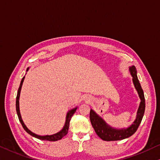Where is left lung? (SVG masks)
Listing matches in <instances>:
<instances>
[{"instance_id":"1","label":"left lung","mask_w":160,"mask_h":160,"mask_svg":"<svg viewBox=\"0 0 160 160\" xmlns=\"http://www.w3.org/2000/svg\"><path fill=\"white\" fill-rule=\"evenodd\" d=\"M130 73L133 77L132 80H133L134 87L138 92L139 96L141 99V102H140L138 112H137V119L132 125H131V127L125 129H113L108 126L104 120L98 116L92 109H91L90 111V121L93 128L94 129L95 132L98 136L104 141H117V140L128 138L136 132L143 118L144 110H145V100H144V92L137 78L136 67L134 66L130 67Z\"/></svg>"}]
</instances>
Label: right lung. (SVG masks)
<instances>
[{
  "instance_id": "right-lung-1",
  "label": "right lung",
  "mask_w": 160,
  "mask_h": 160,
  "mask_svg": "<svg viewBox=\"0 0 160 160\" xmlns=\"http://www.w3.org/2000/svg\"><path fill=\"white\" fill-rule=\"evenodd\" d=\"M24 78H25V77H23V78H22V80H21V82L20 87H19L18 90V93H17L16 102V107L17 114H18V119H19V121H20L21 124L22 125V127H23V128L27 132V133H28L29 134L31 135V136L36 137V138L39 139H41V140H45V141H53V142H55V141H57V140H59L61 139H62L63 137H64L65 135L67 134V133H68V128H69V122L71 121V119H72V116L73 115V114H74V113L76 112V111H77V108H75V109L71 110V111H69V112H68L67 116H66V123H65L64 127H63V128L62 129V130H61V131H60L59 132H58V133H56L55 134L46 135V136H39V135H37V134H33V132H31L30 130L28 129V128H27V127H26V125L24 124V123L23 122V120H22L21 117L20 110H19V97H20V92H21V87H22V84H23Z\"/></svg>"
}]
</instances>
